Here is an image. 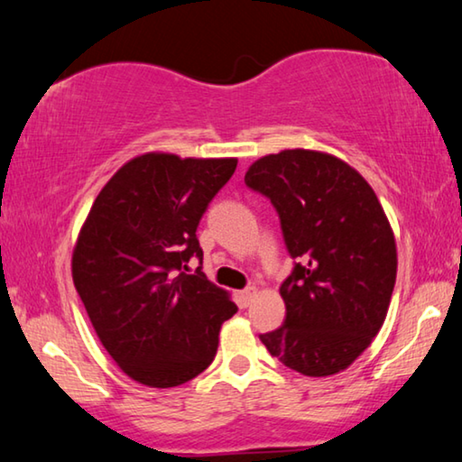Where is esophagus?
I'll return each instance as SVG.
<instances>
[{"label":"esophagus","mask_w":462,"mask_h":462,"mask_svg":"<svg viewBox=\"0 0 462 462\" xmlns=\"http://www.w3.org/2000/svg\"><path fill=\"white\" fill-rule=\"evenodd\" d=\"M256 293H259V291H256V287H246L245 291L240 293V300H242V303H245V306H250V301L254 300Z\"/></svg>","instance_id":"1"}]
</instances>
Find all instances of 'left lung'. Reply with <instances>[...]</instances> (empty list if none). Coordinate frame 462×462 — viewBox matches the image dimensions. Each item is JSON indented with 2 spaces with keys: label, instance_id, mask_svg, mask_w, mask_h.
Returning a JSON list of instances; mask_svg holds the SVG:
<instances>
[{
  "label": "left lung",
  "instance_id": "8db88e82",
  "mask_svg": "<svg viewBox=\"0 0 462 462\" xmlns=\"http://www.w3.org/2000/svg\"><path fill=\"white\" fill-rule=\"evenodd\" d=\"M245 181L277 208L289 254L300 259L279 289L285 324L261 342L308 377L348 369L379 334L393 293L397 246L385 209L355 167L322 151L261 156Z\"/></svg>",
  "mask_w": 462,
  "mask_h": 462
}]
</instances>
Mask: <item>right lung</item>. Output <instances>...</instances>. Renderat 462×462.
<instances>
[{"mask_svg":"<svg viewBox=\"0 0 462 462\" xmlns=\"http://www.w3.org/2000/svg\"><path fill=\"white\" fill-rule=\"evenodd\" d=\"M236 165L234 156L138 154L104 185L81 226L75 289L107 355L140 385L167 389L198 377L236 314L226 289L199 269L181 271L203 256L195 230Z\"/></svg>","mask_w":462,"mask_h":462,"instance_id":"1","label":"right lung"}]
</instances>
